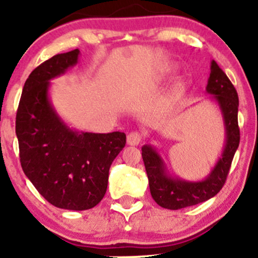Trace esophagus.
Returning a JSON list of instances; mask_svg holds the SVG:
<instances>
[{"instance_id": "34e87169", "label": "esophagus", "mask_w": 258, "mask_h": 258, "mask_svg": "<svg viewBox=\"0 0 258 258\" xmlns=\"http://www.w3.org/2000/svg\"><path fill=\"white\" fill-rule=\"evenodd\" d=\"M142 141V135L137 131L128 133L127 136V144L128 146H138Z\"/></svg>"}]
</instances>
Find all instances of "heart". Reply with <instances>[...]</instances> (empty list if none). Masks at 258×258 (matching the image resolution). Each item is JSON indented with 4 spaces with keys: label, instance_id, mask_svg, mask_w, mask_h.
I'll list each match as a JSON object with an SVG mask.
<instances>
[{
    "label": "heart",
    "instance_id": "1",
    "mask_svg": "<svg viewBox=\"0 0 258 258\" xmlns=\"http://www.w3.org/2000/svg\"><path fill=\"white\" fill-rule=\"evenodd\" d=\"M173 68H166V69L164 70V75H171V74H173ZM177 88H179V86H177Z\"/></svg>",
    "mask_w": 258,
    "mask_h": 258
}]
</instances>
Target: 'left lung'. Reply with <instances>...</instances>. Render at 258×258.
<instances>
[{
    "instance_id": "1",
    "label": "left lung",
    "mask_w": 258,
    "mask_h": 258,
    "mask_svg": "<svg viewBox=\"0 0 258 258\" xmlns=\"http://www.w3.org/2000/svg\"><path fill=\"white\" fill-rule=\"evenodd\" d=\"M206 92L220 106L226 130V144L221 158L205 179L191 182L171 176L165 161L155 147H142V158L149 179L150 194L159 206L168 210H179L214 198L226 183L234 154L240 142L238 126L239 98L236 90L223 70L215 60L211 61V73L207 80Z\"/></svg>"
}]
</instances>
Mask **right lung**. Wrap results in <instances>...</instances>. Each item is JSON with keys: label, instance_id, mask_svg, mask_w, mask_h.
Segmentation results:
<instances>
[{"label": "right lung", "instance_id": "obj_1", "mask_svg": "<svg viewBox=\"0 0 258 258\" xmlns=\"http://www.w3.org/2000/svg\"><path fill=\"white\" fill-rule=\"evenodd\" d=\"M79 55V49L61 53L32 70L16 117L25 176L49 204L74 211L92 209L104 198L109 168L126 144L123 132L72 130L53 108L49 81L73 68Z\"/></svg>", "mask_w": 258, "mask_h": 258}]
</instances>
